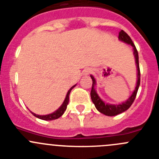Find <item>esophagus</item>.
Instances as JSON below:
<instances>
[{
	"label": "esophagus",
	"mask_w": 159,
	"mask_h": 159,
	"mask_svg": "<svg viewBox=\"0 0 159 159\" xmlns=\"http://www.w3.org/2000/svg\"><path fill=\"white\" fill-rule=\"evenodd\" d=\"M91 69H89V68H87V69L84 70V71H83V75H89L90 73H91Z\"/></svg>",
	"instance_id": "esophagus-1"
}]
</instances>
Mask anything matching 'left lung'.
<instances>
[{
  "mask_svg": "<svg viewBox=\"0 0 159 159\" xmlns=\"http://www.w3.org/2000/svg\"><path fill=\"white\" fill-rule=\"evenodd\" d=\"M118 39L120 41H123V42L131 44L133 46V54H134L135 59H136V67H137V82H136V86L135 88L134 92H133V94L131 95V96L126 101L118 105L108 104V103H105L100 99V96H98L97 93H96V90L94 89L95 84H96V80H95L94 77L93 75H90L92 80H93V87H92L91 93H90L92 101L95 104V107H96V109L100 111V113L103 114V115H107V116H115V115H119V114L122 113V112L125 111L126 110H128L131 107V105L133 104V101L135 100V98H136V94H137L138 89H139V86H140V66H139V56H138V52L136 48V46L133 44V41L130 38V37L124 30H122L119 32Z\"/></svg>",
  "mask_w": 159,
  "mask_h": 159,
  "instance_id": "obj_1",
  "label": "left lung"
}]
</instances>
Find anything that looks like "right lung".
<instances>
[{
  "label": "right lung",
  "instance_id": "obj_1",
  "mask_svg": "<svg viewBox=\"0 0 159 159\" xmlns=\"http://www.w3.org/2000/svg\"><path fill=\"white\" fill-rule=\"evenodd\" d=\"M75 85H76V84H75ZM75 85H74V86H72L70 89L69 91L67 92V94H66V98H65L64 102L63 103V104L60 106V107H59V109L56 110L55 112H53V113L49 114V115H36V114H34V113H33V112H31L30 111L31 113H32V115H34L35 117L40 118V119L45 120V121H51V120L57 119V118H59V117H61L62 115H63V113H64V111H66V107H67L68 103H69L70 93L71 90L75 88Z\"/></svg>",
  "mask_w": 159,
  "mask_h": 159
}]
</instances>
